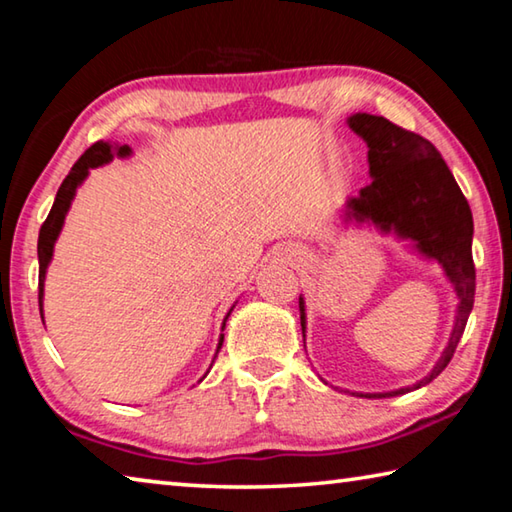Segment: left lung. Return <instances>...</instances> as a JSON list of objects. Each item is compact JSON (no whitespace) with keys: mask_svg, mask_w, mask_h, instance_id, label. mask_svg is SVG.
Listing matches in <instances>:
<instances>
[{"mask_svg":"<svg viewBox=\"0 0 512 512\" xmlns=\"http://www.w3.org/2000/svg\"><path fill=\"white\" fill-rule=\"evenodd\" d=\"M348 126L368 144L372 183L350 198L345 219L372 223L381 232L409 239L413 248L443 266L458 296L456 323L443 357L427 377L388 393H352L354 397H395L427 386L452 361L474 305L476 271L472 259L474 221L461 187L436 146L418 133L404 131L384 117L357 112ZM300 325L305 336V300L300 298ZM350 393V391H348Z\"/></svg>","mask_w":512,"mask_h":512,"instance_id":"1","label":"left lung"}]
</instances>
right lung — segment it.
Masks as SVG:
<instances>
[{
  "label": "right lung",
  "instance_id": "1",
  "mask_svg": "<svg viewBox=\"0 0 512 512\" xmlns=\"http://www.w3.org/2000/svg\"><path fill=\"white\" fill-rule=\"evenodd\" d=\"M115 155L119 158H126V155H131V146H112L110 142H97L92 144L88 151H85L76 164L72 167V171L67 173V178L63 180V185L58 187V194H56V201L54 207H51V212L47 216V221L42 223L40 228V237H38V262H40V277H38V300H40V316H42V296H45V275H47V266L51 262V255H54V244L60 235V230H63V223H65V214L69 210V205H72L74 196H76V187H79L85 178H88L90 169L94 167H101V164H108ZM232 311V309H230ZM228 311V316H230ZM228 316L223 318V327H225V320ZM223 345V334L219 339V348ZM216 348V352H219Z\"/></svg>",
  "mask_w": 512,
  "mask_h": 512
}]
</instances>
